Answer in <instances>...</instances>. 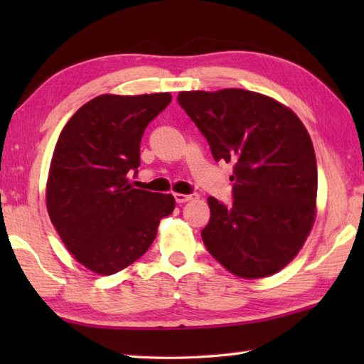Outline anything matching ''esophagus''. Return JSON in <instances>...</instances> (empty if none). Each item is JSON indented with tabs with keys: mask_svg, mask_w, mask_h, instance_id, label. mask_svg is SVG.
<instances>
[{
	"mask_svg": "<svg viewBox=\"0 0 364 364\" xmlns=\"http://www.w3.org/2000/svg\"><path fill=\"white\" fill-rule=\"evenodd\" d=\"M191 199H194V196L193 194H175V200H176V204H184V202H188V200H191Z\"/></svg>",
	"mask_w": 364,
	"mask_h": 364,
	"instance_id": "1",
	"label": "esophagus"
}]
</instances>
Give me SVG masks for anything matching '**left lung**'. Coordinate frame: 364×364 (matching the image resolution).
<instances>
[{"label":"left lung","mask_w":364,"mask_h":364,"mask_svg":"<svg viewBox=\"0 0 364 364\" xmlns=\"http://www.w3.org/2000/svg\"><path fill=\"white\" fill-rule=\"evenodd\" d=\"M178 104L217 162L232 164V204L208 197L202 241L241 278L278 273L315 221L318 168L306 128L291 109L247 90L183 91Z\"/></svg>","instance_id":"1"}]
</instances>
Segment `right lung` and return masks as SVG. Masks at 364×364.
Masks as SVG:
<instances>
[{
    "label": "right lung",
    "mask_w": 364,
    "mask_h": 364,
    "mask_svg": "<svg viewBox=\"0 0 364 364\" xmlns=\"http://www.w3.org/2000/svg\"><path fill=\"white\" fill-rule=\"evenodd\" d=\"M170 93L97 96L60 132L46 186L49 218L77 262L114 274L144 254L160 218L175 208L171 194L136 189L146 127L168 106Z\"/></svg>",
    "instance_id": "add662e5"
}]
</instances>
